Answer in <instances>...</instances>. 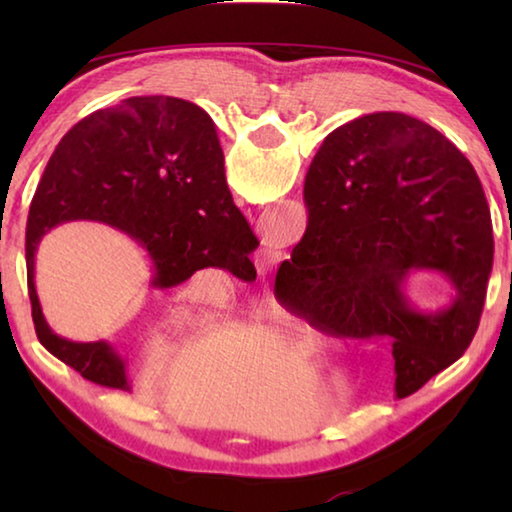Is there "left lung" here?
<instances>
[{"mask_svg":"<svg viewBox=\"0 0 512 512\" xmlns=\"http://www.w3.org/2000/svg\"><path fill=\"white\" fill-rule=\"evenodd\" d=\"M205 131L214 121L194 108ZM305 237L282 262L284 293L311 318L393 345L406 397L461 357L479 327L492 271L490 207L470 160L424 121L370 112L325 137L305 178ZM413 270L440 272L450 305L405 296Z\"/></svg>","mask_w":512,"mask_h":512,"instance_id":"obj_1","label":"left lung"}]
</instances>
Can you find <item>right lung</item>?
Listing matches in <instances>:
<instances>
[{
	"instance_id": "right-lung-1",
	"label": "right lung",
	"mask_w": 512,
	"mask_h": 512,
	"mask_svg": "<svg viewBox=\"0 0 512 512\" xmlns=\"http://www.w3.org/2000/svg\"><path fill=\"white\" fill-rule=\"evenodd\" d=\"M176 97H131L81 119L47 164L27 221V282L40 343L85 379L128 391L126 363L106 341L74 343L51 332L36 293V253L51 228L108 223L151 257V287L169 289L198 268L244 277L259 244L225 183L216 133Z\"/></svg>"
}]
</instances>
